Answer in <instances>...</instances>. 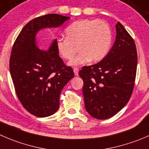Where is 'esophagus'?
Instances as JSON below:
<instances>
[{
    "label": "esophagus",
    "mask_w": 149,
    "mask_h": 149,
    "mask_svg": "<svg viewBox=\"0 0 149 149\" xmlns=\"http://www.w3.org/2000/svg\"><path fill=\"white\" fill-rule=\"evenodd\" d=\"M73 71H74V74L76 76H78L79 75V68L77 67H75L73 68Z\"/></svg>",
    "instance_id": "34e87169"
}]
</instances>
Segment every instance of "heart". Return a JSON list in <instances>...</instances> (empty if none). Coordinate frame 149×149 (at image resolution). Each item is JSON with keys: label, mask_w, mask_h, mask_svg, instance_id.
I'll use <instances>...</instances> for the list:
<instances>
[{"label": "heart", "mask_w": 149, "mask_h": 149, "mask_svg": "<svg viewBox=\"0 0 149 149\" xmlns=\"http://www.w3.org/2000/svg\"><path fill=\"white\" fill-rule=\"evenodd\" d=\"M66 37L58 38L56 47L59 54L66 60L80 65L87 61L97 62L108 54L112 41L111 27L106 22L94 19H84L70 24L65 30Z\"/></svg>", "instance_id": "b5f03b06"}]
</instances>
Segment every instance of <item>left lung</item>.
<instances>
[{
    "label": "left lung",
    "instance_id": "left-lung-1",
    "mask_svg": "<svg viewBox=\"0 0 149 149\" xmlns=\"http://www.w3.org/2000/svg\"><path fill=\"white\" fill-rule=\"evenodd\" d=\"M116 37L111 51L97 64L83 66L79 74L84 81L85 108L97 119L112 117L132 95L136 77L138 54L132 36L118 22Z\"/></svg>",
    "mask_w": 149,
    "mask_h": 149
}]
</instances>
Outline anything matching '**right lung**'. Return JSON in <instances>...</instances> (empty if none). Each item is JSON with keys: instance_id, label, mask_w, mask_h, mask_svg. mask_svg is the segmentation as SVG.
<instances>
[{"instance_id": "obj_1", "label": "right lung", "mask_w": 149, "mask_h": 149, "mask_svg": "<svg viewBox=\"0 0 149 149\" xmlns=\"http://www.w3.org/2000/svg\"><path fill=\"white\" fill-rule=\"evenodd\" d=\"M68 19L57 14L36 17L25 24L13 44L9 69L16 94L22 106L38 117L49 116L58 110L62 89L74 73L59 56L57 40L48 51H43L36 46V34Z\"/></svg>"}]
</instances>
